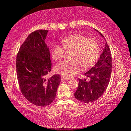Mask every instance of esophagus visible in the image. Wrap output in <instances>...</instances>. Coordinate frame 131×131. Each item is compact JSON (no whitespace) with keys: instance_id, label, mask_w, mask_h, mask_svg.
<instances>
[{"instance_id":"obj_1","label":"esophagus","mask_w":131,"mask_h":131,"mask_svg":"<svg viewBox=\"0 0 131 131\" xmlns=\"http://www.w3.org/2000/svg\"><path fill=\"white\" fill-rule=\"evenodd\" d=\"M66 78H65V77H62H62H61V80H66Z\"/></svg>"}]
</instances>
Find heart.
Masks as SVG:
<instances>
[{
    "mask_svg": "<svg viewBox=\"0 0 131 131\" xmlns=\"http://www.w3.org/2000/svg\"><path fill=\"white\" fill-rule=\"evenodd\" d=\"M62 43L63 46L57 44L52 48L51 56L55 61L63 58L65 49H73L72 56L73 60H65L56 66L57 72L63 77H73L79 72L80 66L85 69L92 67L99 57L100 49L98 42L83 35L67 36L62 39Z\"/></svg>",
    "mask_w": 131,
    "mask_h": 131,
    "instance_id": "b5f03b06",
    "label": "heart"
}]
</instances>
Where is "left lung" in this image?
<instances>
[{
    "label": "left lung",
    "instance_id": "8db88e82",
    "mask_svg": "<svg viewBox=\"0 0 131 131\" xmlns=\"http://www.w3.org/2000/svg\"><path fill=\"white\" fill-rule=\"evenodd\" d=\"M97 32L104 38L100 32ZM112 70V57L108 43L106 42L103 51L98 61L89 70L84 73L89 80L79 79V86L74 96L78 100L90 103L98 100L108 87Z\"/></svg>",
    "mask_w": 131,
    "mask_h": 131
}]
</instances>
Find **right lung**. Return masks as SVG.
<instances>
[{"instance_id":"obj_1","label":"right lung","mask_w":131,"mask_h":131,"mask_svg":"<svg viewBox=\"0 0 131 131\" xmlns=\"http://www.w3.org/2000/svg\"><path fill=\"white\" fill-rule=\"evenodd\" d=\"M48 32L39 30L30 34L16 59L17 79L22 94L32 104L42 107L54 101L61 82L58 74L46 79L51 71L49 49L45 42Z\"/></svg>"}]
</instances>
